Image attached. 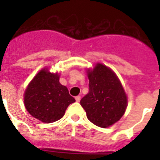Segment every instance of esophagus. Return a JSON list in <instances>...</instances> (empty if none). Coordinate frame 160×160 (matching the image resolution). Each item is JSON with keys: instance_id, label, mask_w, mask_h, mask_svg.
Wrapping results in <instances>:
<instances>
[{"instance_id": "obj_1", "label": "esophagus", "mask_w": 160, "mask_h": 160, "mask_svg": "<svg viewBox=\"0 0 160 160\" xmlns=\"http://www.w3.org/2000/svg\"><path fill=\"white\" fill-rule=\"evenodd\" d=\"M75 100L77 101V102H79L80 100V95H77V96H75Z\"/></svg>"}]
</instances>
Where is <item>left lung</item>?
<instances>
[{
    "label": "left lung",
    "instance_id": "1",
    "mask_svg": "<svg viewBox=\"0 0 160 160\" xmlns=\"http://www.w3.org/2000/svg\"><path fill=\"white\" fill-rule=\"evenodd\" d=\"M89 92L80 100L88 119L101 128L119 120L127 107V97L122 85L109 68L97 64L88 72Z\"/></svg>",
    "mask_w": 160,
    "mask_h": 160
}]
</instances>
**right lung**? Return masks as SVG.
I'll return each mask as SVG.
<instances>
[{"label":"right lung","instance_id":"add662e5","mask_svg":"<svg viewBox=\"0 0 160 160\" xmlns=\"http://www.w3.org/2000/svg\"><path fill=\"white\" fill-rule=\"evenodd\" d=\"M75 101L67 88L59 82L57 73L45 69L31 80L24 97L30 114L46 124L61 119L67 107Z\"/></svg>","mask_w":160,"mask_h":160}]
</instances>
